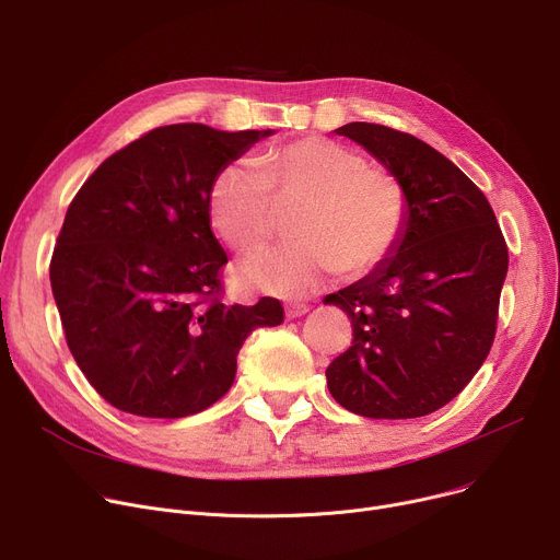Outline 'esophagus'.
<instances>
[{"instance_id": "esophagus-1", "label": "esophagus", "mask_w": 560, "mask_h": 560, "mask_svg": "<svg viewBox=\"0 0 560 560\" xmlns=\"http://www.w3.org/2000/svg\"><path fill=\"white\" fill-rule=\"evenodd\" d=\"M304 313H308V306L302 304V302H288V304H285V317H288V319L302 317Z\"/></svg>"}]
</instances>
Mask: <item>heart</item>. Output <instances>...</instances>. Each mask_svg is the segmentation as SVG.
<instances>
[{
    "label": "heart",
    "instance_id": "b5f03b06",
    "mask_svg": "<svg viewBox=\"0 0 560 560\" xmlns=\"http://www.w3.org/2000/svg\"><path fill=\"white\" fill-rule=\"evenodd\" d=\"M300 201L292 220L298 241L247 256L241 262L247 285L304 298L342 270L349 277L374 270L406 229L408 199L397 176L317 136L272 147L254 163L224 165L209 190V213L226 245L249 252L272 235L277 206Z\"/></svg>",
    "mask_w": 560,
    "mask_h": 560
}]
</instances>
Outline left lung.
I'll list each match as a JSON object with an SVG mask.
<instances>
[{
  "mask_svg": "<svg viewBox=\"0 0 560 560\" xmlns=\"http://www.w3.org/2000/svg\"><path fill=\"white\" fill-rule=\"evenodd\" d=\"M361 144L406 190L395 252L325 304L354 327L327 368L331 397L372 420L422 418L450 404L494 340L509 249L486 195L431 144L384 125L336 129Z\"/></svg>",
  "mask_w": 560,
  "mask_h": 560,
  "instance_id": "obj_1",
  "label": "left lung"
}]
</instances>
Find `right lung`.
I'll list each match as a JSON object with an SVG mask.
<instances>
[{
    "instance_id": "add662e5",
    "label": "right lung",
    "mask_w": 560,
    "mask_h": 560,
    "mask_svg": "<svg viewBox=\"0 0 560 560\" xmlns=\"http://www.w3.org/2000/svg\"><path fill=\"white\" fill-rule=\"evenodd\" d=\"M272 129L159 127L108 156L66 213L49 281L72 357L115 408L188 418L229 393L235 357L279 300L222 304L226 252L211 231L215 174Z\"/></svg>"
}]
</instances>
